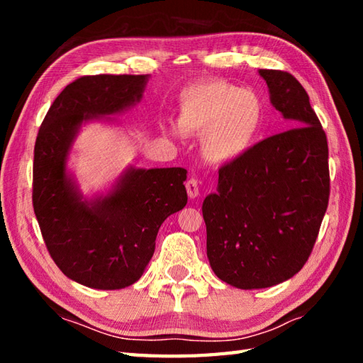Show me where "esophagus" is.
I'll list each match as a JSON object with an SVG mask.
<instances>
[{
	"mask_svg": "<svg viewBox=\"0 0 363 363\" xmlns=\"http://www.w3.org/2000/svg\"><path fill=\"white\" fill-rule=\"evenodd\" d=\"M186 189H187V194H189L190 199L198 198V195H199V186H198V181L195 179V177H191V179H189L186 182Z\"/></svg>",
	"mask_w": 363,
	"mask_h": 363,
	"instance_id": "obj_1",
	"label": "esophagus"
}]
</instances>
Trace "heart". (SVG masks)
<instances>
[{
    "label": "heart",
    "mask_w": 363,
    "mask_h": 363,
    "mask_svg": "<svg viewBox=\"0 0 363 363\" xmlns=\"http://www.w3.org/2000/svg\"><path fill=\"white\" fill-rule=\"evenodd\" d=\"M264 120L260 98L229 82L194 84L179 96L177 126L186 134L201 135L203 156L215 165L243 157L257 142ZM165 130L177 135L173 126H165Z\"/></svg>",
    "instance_id": "heart-1"
}]
</instances>
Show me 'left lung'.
<instances>
[{
    "mask_svg": "<svg viewBox=\"0 0 363 363\" xmlns=\"http://www.w3.org/2000/svg\"><path fill=\"white\" fill-rule=\"evenodd\" d=\"M259 74L291 129L223 165L203 203L213 273L243 290L273 287L304 267L329 201L328 140L309 95L287 72Z\"/></svg>",
    "mask_w": 363,
    "mask_h": 363,
    "instance_id": "1",
    "label": "left lung"
}]
</instances>
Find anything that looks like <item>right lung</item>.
<instances>
[{"label": "right lung", "instance_id": "right-lung-1", "mask_svg": "<svg viewBox=\"0 0 363 363\" xmlns=\"http://www.w3.org/2000/svg\"><path fill=\"white\" fill-rule=\"evenodd\" d=\"M150 74L82 76L60 91L38 129L33 204L46 248L72 281L120 290L140 279L159 228L187 204V169L129 165L106 194L86 198L68 156L84 125L112 123L142 101Z\"/></svg>", "mask_w": 363, "mask_h": 363}]
</instances>
